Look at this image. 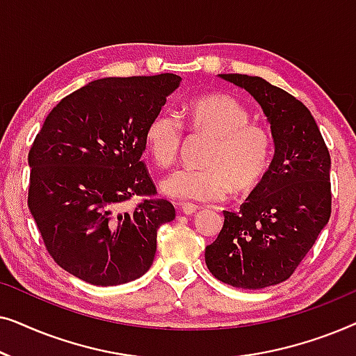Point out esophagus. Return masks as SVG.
Segmentation results:
<instances>
[{
	"label": "esophagus",
	"mask_w": 356,
	"mask_h": 356,
	"mask_svg": "<svg viewBox=\"0 0 356 356\" xmlns=\"http://www.w3.org/2000/svg\"><path fill=\"white\" fill-rule=\"evenodd\" d=\"M179 211H181L184 216H193V213L197 212V206H194L191 202H184V204H178Z\"/></svg>",
	"instance_id": "obj_1"
}]
</instances>
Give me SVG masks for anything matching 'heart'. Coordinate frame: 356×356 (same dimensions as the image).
<instances>
[{
	"mask_svg": "<svg viewBox=\"0 0 356 356\" xmlns=\"http://www.w3.org/2000/svg\"><path fill=\"white\" fill-rule=\"evenodd\" d=\"M191 129L212 139L202 168H181L162 179L160 189L175 201L213 202L233 193L254 189L269 172L274 144L270 134L251 124V115L230 95H206L188 106ZM178 115L160 110L145 128V145L154 162L170 167L181 145Z\"/></svg>",
	"mask_w": 356,
	"mask_h": 356,
	"instance_id": "1",
	"label": "heart"
}]
</instances>
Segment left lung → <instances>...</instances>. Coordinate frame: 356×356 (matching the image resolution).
I'll list each match as a JSON object with an SVG mask.
<instances>
[{
  "label": "left lung",
  "instance_id": "8db88e82",
  "mask_svg": "<svg viewBox=\"0 0 356 356\" xmlns=\"http://www.w3.org/2000/svg\"><path fill=\"white\" fill-rule=\"evenodd\" d=\"M245 89L264 111L274 157L240 212L206 248L213 277L236 289H266L289 279L330 217V155L311 111L289 92L248 74H218Z\"/></svg>",
  "mask_w": 356,
  "mask_h": 356
}]
</instances>
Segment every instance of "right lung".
I'll return each mask as SVG.
<instances>
[{
    "mask_svg": "<svg viewBox=\"0 0 356 356\" xmlns=\"http://www.w3.org/2000/svg\"><path fill=\"white\" fill-rule=\"evenodd\" d=\"M181 84L177 74L105 77L65 97L29 152V209L56 264L92 285L133 282L150 269L157 230L175 218L155 196L140 155L145 128Z\"/></svg>",
    "mask_w": 356,
    "mask_h": 356,
    "instance_id": "right-lung-1",
    "label": "right lung"
}]
</instances>
